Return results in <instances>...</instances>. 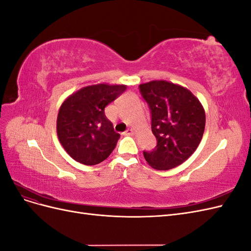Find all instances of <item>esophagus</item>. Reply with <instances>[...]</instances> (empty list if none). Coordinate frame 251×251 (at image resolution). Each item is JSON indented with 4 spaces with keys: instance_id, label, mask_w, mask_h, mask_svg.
<instances>
[{
    "instance_id": "34e87169",
    "label": "esophagus",
    "mask_w": 251,
    "mask_h": 251,
    "mask_svg": "<svg viewBox=\"0 0 251 251\" xmlns=\"http://www.w3.org/2000/svg\"><path fill=\"white\" fill-rule=\"evenodd\" d=\"M126 136H131V135H133L134 134V130L133 128H127V130L124 133Z\"/></svg>"
}]
</instances>
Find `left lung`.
<instances>
[{"instance_id":"8db88e82","label":"left lung","mask_w":251,"mask_h":251,"mask_svg":"<svg viewBox=\"0 0 251 251\" xmlns=\"http://www.w3.org/2000/svg\"><path fill=\"white\" fill-rule=\"evenodd\" d=\"M149 104L151 132L157 139L153 151H143L153 169L166 171L183 163L198 148L205 128V111L188 89L166 80L139 86Z\"/></svg>"}]
</instances>
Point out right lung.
I'll return each mask as SVG.
<instances>
[{
	"label": "right lung",
	"instance_id": "1",
	"mask_svg": "<svg viewBox=\"0 0 251 251\" xmlns=\"http://www.w3.org/2000/svg\"><path fill=\"white\" fill-rule=\"evenodd\" d=\"M125 85L97 83L70 95L56 120L58 140L75 161L95 165L107 159L120 135L114 131L104 108L125 92Z\"/></svg>",
	"mask_w": 251,
	"mask_h": 251
}]
</instances>
